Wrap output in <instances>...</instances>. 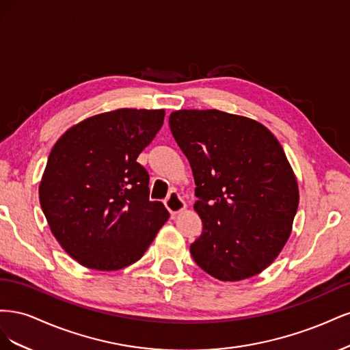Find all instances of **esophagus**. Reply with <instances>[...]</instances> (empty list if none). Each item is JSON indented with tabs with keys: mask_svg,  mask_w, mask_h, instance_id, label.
I'll return each instance as SVG.
<instances>
[{
	"mask_svg": "<svg viewBox=\"0 0 350 350\" xmlns=\"http://www.w3.org/2000/svg\"><path fill=\"white\" fill-rule=\"evenodd\" d=\"M165 206L169 210V213H171L172 216L181 213V211L185 210V207H187L185 201L181 198V196H179L176 191L169 193V196L165 200Z\"/></svg>",
	"mask_w": 350,
	"mask_h": 350,
	"instance_id": "esophagus-1",
	"label": "esophagus"
}]
</instances>
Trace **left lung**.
<instances>
[{
	"instance_id": "left-lung-1",
	"label": "left lung",
	"mask_w": 350,
	"mask_h": 350,
	"mask_svg": "<svg viewBox=\"0 0 350 350\" xmlns=\"http://www.w3.org/2000/svg\"><path fill=\"white\" fill-rule=\"evenodd\" d=\"M169 126L197 185L194 261L224 282L256 276L284 247L299 204L283 147L262 124L217 109L175 111Z\"/></svg>"
}]
</instances>
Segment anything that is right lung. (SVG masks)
<instances>
[{
  "instance_id": "right-lung-1",
  "label": "right lung",
  "mask_w": 350,
  "mask_h": 350,
  "mask_svg": "<svg viewBox=\"0 0 350 350\" xmlns=\"http://www.w3.org/2000/svg\"><path fill=\"white\" fill-rule=\"evenodd\" d=\"M163 118V109L99 113L71 126L52 147L40 207L59 245L81 266H130L169 219L161 201L149 200V174L137 162Z\"/></svg>"
}]
</instances>
